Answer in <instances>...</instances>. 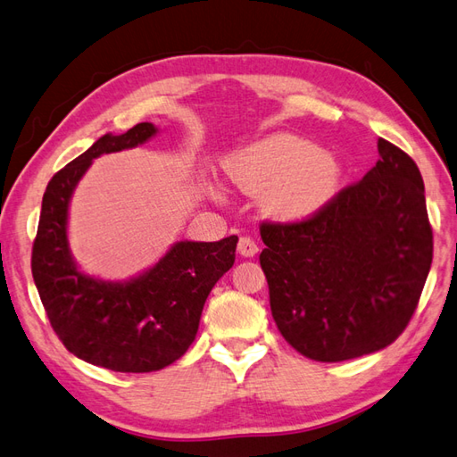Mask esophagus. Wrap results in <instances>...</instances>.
<instances>
[{"instance_id": "34e87169", "label": "esophagus", "mask_w": 457, "mask_h": 457, "mask_svg": "<svg viewBox=\"0 0 457 457\" xmlns=\"http://www.w3.org/2000/svg\"><path fill=\"white\" fill-rule=\"evenodd\" d=\"M258 252V245L254 242V238L250 237H240L238 240V254L245 258H252Z\"/></svg>"}]
</instances>
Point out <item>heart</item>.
Segmentation results:
<instances>
[{
  "label": "heart",
  "mask_w": 457,
  "mask_h": 457,
  "mask_svg": "<svg viewBox=\"0 0 457 457\" xmlns=\"http://www.w3.org/2000/svg\"><path fill=\"white\" fill-rule=\"evenodd\" d=\"M225 174L245 194H260L266 215L297 222L319 212L337 194L340 164L330 152L278 133L228 156Z\"/></svg>",
  "instance_id": "b5f03b06"
}]
</instances>
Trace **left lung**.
<instances>
[{"label":"left lung","instance_id":"obj_1","mask_svg":"<svg viewBox=\"0 0 457 457\" xmlns=\"http://www.w3.org/2000/svg\"><path fill=\"white\" fill-rule=\"evenodd\" d=\"M378 150V164L312 217L260 222L271 317L314 361L389 346L428 278L434 242L420 170L389 140Z\"/></svg>","mask_w":457,"mask_h":457}]
</instances>
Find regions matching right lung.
I'll return each instance as SVG.
<instances>
[{
  "mask_svg": "<svg viewBox=\"0 0 457 457\" xmlns=\"http://www.w3.org/2000/svg\"><path fill=\"white\" fill-rule=\"evenodd\" d=\"M156 127L138 123L125 135L101 137L58 170L43 195L30 270L50 327L68 352L120 373L158 371L194 344L212 286L237 258L238 237L178 242L154 268L127 283L84 276L68 250L70 195L91 160L143 145Z\"/></svg>",
  "mask_w": 457,
  "mask_h": 457,
  "instance_id": "obj_1",
  "label": "right lung"
}]
</instances>
